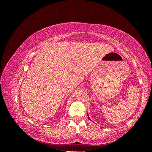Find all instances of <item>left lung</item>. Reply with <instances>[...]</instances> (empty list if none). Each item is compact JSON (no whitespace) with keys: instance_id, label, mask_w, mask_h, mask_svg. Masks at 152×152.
Here are the masks:
<instances>
[{"instance_id":"left-lung-1","label":"left lung","mask_w":152,"mask_h":152,"mask_svg":"<svg viewBox=\"0 0 152 152\" xmlns=\"http://www.w3.org/2000/svg\"><path fill=\"white\" fill-rule=\"evenodd\" d=\"M89 119H90V118H89ZM90 120H91V119H90Z\"/></svg>"}]
</instances>
